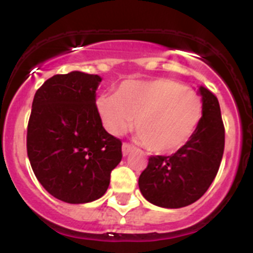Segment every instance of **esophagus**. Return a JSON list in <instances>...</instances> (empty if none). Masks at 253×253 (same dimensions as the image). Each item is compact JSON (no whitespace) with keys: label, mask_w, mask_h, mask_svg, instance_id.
Listing matches in <instances>:
<instances>
[{"label":"esophagus","mask_w":253,"mask_h":253,"mask_svg":"<svg viewBox=\"0 0 253 253\" xmlns=\"http://www.w3.org/2000/svg\"><path fill=\"white\" fill-rule=\"evenodd\" d=\"M131 151H133V146L131 144H129V143H123V154L124 156H128Z\"/></svg>","instance_id":"obj_1"}]
</instances>
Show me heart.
<instances>
[{
    "mask_svg": "<svg viewBox=\"0 0 253 253\" xmlns=\"http://www.w3.org/2000/svg\"><path fill=\"white\" fill-rule=\"evenodd\" d=\"M96 109L111 134L124 131L134 119L138 139L154 153L182 148L198 130L204 114L198 92L166 78L124 82L116 95L99 96Z\"/></svg>",
    "mask_w": 253,
    "mask_h": 253,
    "instance_id": "heart-1",
    "label": "heart"
}]
</instances>
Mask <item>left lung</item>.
<instances>
[{
  "label": "left lung",
  "instance_id": "left-lung-1",
  "mask_svg": "<svg viewBox=\"0 0 253 253\" xmlns=\"http://www.w3.org/2000/svg\"><path fill=\"white\" fill-rule=\"evenodd\" d=\"M204 114L193 138L171 156H151L140 173V193L152 204L169 209L202 198L218 173L224 152V125L218 99L200 86Z\"/></svg>",
  "mask_w": 253,
  "mask_h": 253
}]
</instances>
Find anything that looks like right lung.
<instances>
[{
	"instance_id": "add662e5",
	"label": "right lung",
	"mask_w": 253,
	"mask_h": 253,
	"mask_svg": "<svg viewBox=\"0 0 253 253\" xmlns=\"http://www.w3.org/2000/svg\"><path fill=\"white\" fill-rule=\"evenodd\" d=\"M97 75L73 71L46 80L33 100L26 148L50 195L69 204L101 198L122 161V140L107 133L96 109Z\"/></svg>"
}]
</instances>
